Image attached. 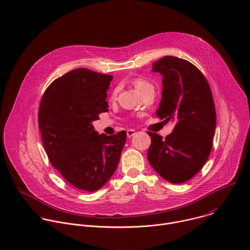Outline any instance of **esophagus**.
<instances>
[{
    "mask_svg": "<svg viewBox=\"0 0 250 250\" xmlns=\"http://www.w3.org/2000/svg\"><path fill=\"white\" fill-rule=\"evenodd\" d=\"M135 134V130L134 129H127L126 130V135H127V137H131L132 135H134Z\"/></svg>",
    "mask_w": 250,
    "mask_h": 250,
    "instance_id": "esophagus-1",
    "label": "esophagus"
}]
</instances>
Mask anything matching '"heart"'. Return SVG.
<instances>
[{
  "label": "heart",
  "instance_id": "obj_1",
  "mask_svg": "<svg viewBox=\"0 0 250 250\" xmlns=\"http://www.w3.org/2000/svg\"><path fill=\"white\" fill-rule=\"evenodd\" d=\"M132 83H133V85L135 86V88H136L142 95L146 94V92H148V91H150V90H154L153 85H152L148 80L144 79V78H140V77L135 78V79L132 81ZM116 94H117V89L114 91L113 96H115Z\"/></svg>",
  "mask_w": 250,
  "mask_h": 250
}]
</instances>
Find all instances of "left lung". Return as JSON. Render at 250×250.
Masks as SVG:
<instances>
[{"label":"left lung","mask_w":250,"mask_h":250,"mask_svg":"<svg viewBox=\"0 0 250 250\" xmlns=\"http://www.w3.org/2000/svg\"><path fill=\"white\" fill-rule=\"evenodd\" d=\"M152 66L153 72L163 76L156 115L175 126L164 139L147 132L151 137L147 158L165 180L184 183L203 168L212 147L217 116L211 90L204 74L185 59L164 56Z\"/></svg>","instance_id":"1"}]
</instances>
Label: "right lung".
I'll use <instances>...</instances> for the list:
<instances>
[{
	"label": "right lung",
	"instance_id": "add662e5",
	"mask_svg": "<svg viewBox=\"0 0 250 250\" xmlns=\"http://www.w3.org/2000/svg\"><path fill=\"white\" fill-rule=\"evenodd\" d=\"M112 79L86 68L72 70L47 87L40 104L39 127L50 163L86 192L101 189L112 177L126 140L125 130L98 134L92 125L108 112Z\"/></svg>",
	"mask_w": 250,
	"mask_h": 250
}]
</instances>
